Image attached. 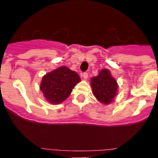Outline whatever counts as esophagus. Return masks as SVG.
I'll return each instance as SVG.
<instances>
[{"mask_svg":"<svg viewBox=\"0 0 158 158\" xmlns=\"http://www.w3.org/2000/svg\"><path fill=\"white\" fill-rule=\"evenodd\" d=\"M82 77H84V79H87L88 77H89V74H88V73H82Z\"/></svg>","mask_w":158,"mask_h":158,"instance_id":"1","label":"esophagus"}]
</instances>
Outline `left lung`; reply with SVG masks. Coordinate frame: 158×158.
Wrapping results in <instances>:
<instances>
[{
    "instance_id": "1",
    "label": "left lung",
    "mask_w": 158,
    "mask_h": 158,
    "mask_svg": "<svg viewBox=\"0 0 158 158\" xmlns=\"http://www.w3.org/2000/svg\"><path fill=\"white\" fill-rule=\"evenodd\" d=\"M91 86L96 98L104 104L112 101L118 88L116 81L111 76L108 69H102L98 76L92 78Z\"/></svg>"
}]
</instances>
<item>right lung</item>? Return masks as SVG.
<instances>
[{"label":"right lung","instance_id":"obj_1","mask_svg":"<svg viewBox=\"0 0 158 158\" xmlns=\"http://www.w3.org/2000/svg\"><path fill=\"white\" fill-rule=\"evenodd\" d=\"M81 81L77 73L62 66L43 77L40 89L51 104H60L70 95L73 89Z\"/></svg>","mask_w":158,"mask_h":158}]
</instances>
